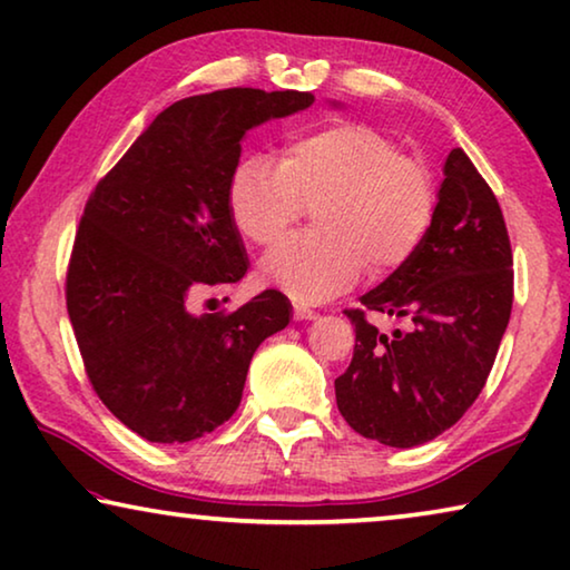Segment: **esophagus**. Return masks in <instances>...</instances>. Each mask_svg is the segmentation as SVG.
Masks as SVG:
<instances>
[{
	"label": "esophagus",
	"mask_w": 570,
	"mask_h": 570,
	"mask_svg": "<svg viewBox=\"0 0 570 570\" xmlns=\"http://www.w3.org/2000/svg\"><path fill=\"white\" fill-rule=\"evenodd\" d=\"M294 317H296V320H314V317H317V312L309 309L307 304L294 302Z\"/></svg>",
	"instance_id": "esophagus-1"
}]
</instances>
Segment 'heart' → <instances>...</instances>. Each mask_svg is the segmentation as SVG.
I'll return each mask as SVG.
<instances>
[{
	"mask_svg": "<svg viewBox=\"0 0 570 570\" xmlns=\"http://www.w3.org/2000/svg\"><path fill=\"white\" fill-rule=\"evenodd\" d=\"M235 230L271 245L307 207L314 227L278 243L258 276L296 302H325L358 282L410 261L435 219L438 189L430 168L399 153L368 125L343 122L288 142L278 166L245 158L227 186Z\"/></svg>",
	"mask_w": 570,
	"mask_h": 570,
	"instance_id": "obj_1",
	"label": "heart"
}]
</instances>
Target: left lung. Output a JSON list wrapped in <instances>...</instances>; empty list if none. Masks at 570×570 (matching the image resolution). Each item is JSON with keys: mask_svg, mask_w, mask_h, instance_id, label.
<instances>
[{"mask_svg": "<svg viewBox=\"0 0 570 570\" xmlns=\"http://www.w3.org/2000/svg\"><path fill=\"white\" fill-rule=\"evenodd\" d=\"M435 219L420 250L345 309L353 361L335 379L337 410L368 440L414 448L463 417L487 384L514 299L512 248L499 202L471 158L450 150ZM411 322L377 333L365 309Z\"/></svg>", "mask_w": 570, "mask_h": 570, "instance_id": "left-lung-1", "label": "left lung"}]
</instances>
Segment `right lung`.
I'll return each mask as SVG.
<instances>
[{
  "instance_id": "right-lung-1",
  "label": "right lung",
  "mask_w": 570,
  "mask_h": 570,
  "mask_svg": "<svg viewBox=\"0 0 570 570\" xmlns=\"http://www.w3.org/2000/svg\"><path fill=\"white\" fill-rule=\"evenodd\" d=\"M312 101L307 91L263 89L174 101L83 207L68 317L95 392L150 443H189L230 420L253 353L292 320L276 288L230 314L197 317L189 299L248 271L227 207L245 132Z\"/></svg>"
}]
</instances>
